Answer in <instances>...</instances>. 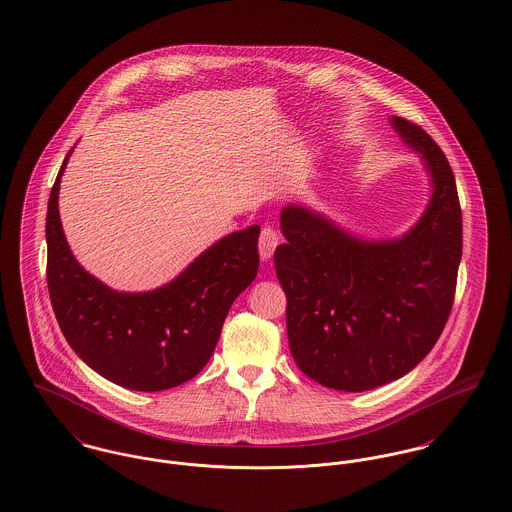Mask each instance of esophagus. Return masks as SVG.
<instances>
[{
  "label": "esophagus",
  "mask_w": 512,
  "mask_h": 512,
  "mask_svg": "<svg viewBox=\"0 0 512 512\" xmlns=\"http://www.w3.org/2000/svg\"><path fill=\"white\" fill-rule=\"evenodd\" d=\"M277 245H279V233L271 228V226L263 228L261 235H259V255H261V259H263L265 263L271 261V257H273Z\"/></svg>",
  "instance_id": "esophagus-1"
}]
</instances>
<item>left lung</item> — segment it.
<instances>
[{
  "mask_svg": "<svg viewBox=\"0 0 512 512\" xmlns=\"http://www.w3.org/2000/svg\"><path fill=\"white\" fill-rule=\"evenodd\" d=\"M422 161L430 200L408 231L359 237L330 216L286 204L275 269L286 294V334L298 369L345 393L383 387L412 371L440 338L461 261L454 172L436 141L391 115Z\"/></svg>",
  "mask_w": 512,
  "mask_h": 512,
  "instance_id": "8db88e82",
  "label": "left lung"
}]
</instances>
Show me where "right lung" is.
Listing matches in <instances>:
<instances>
[{"instance_id": "add662e5", "label": "right lung", "mask_w": 512, "mask_h": 512, "mask_svg": "<svg viewBox=\"0 0 512 512\" xmlns=\"http://www.w3.org/2000/svg\"><path fill=\"white\" fill-rule=\"evenodd\" d=\"M62 161L47 210V283L58 326L76 355L119 387L155 393L196 377L210 361L233 300L255 281L259 226L228 233L171 283L114 290L72 255L58 214Z\"/></svg>"}]
</instances>
